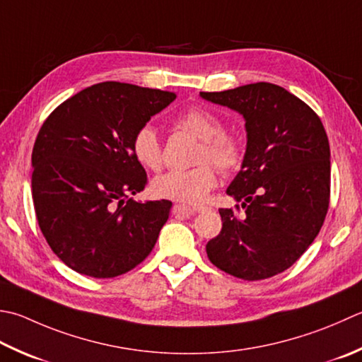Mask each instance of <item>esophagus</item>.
I'll return each mask as SVG.
<instances>
[{
	"instance_id": "obj_1",
	"label": "esophagus",
	"mask_w": 362,
	"mask_h": 362,
	"mask_svg": "<svg viewBox=\"0 0 362 362\" xmlns=\"http://www.w3.org/2000/svg\"><path fill=\"white\" fill-rule=\"evenodd\" d=\"M175 209H182V205L177 204ZM183 209H185V205H183ZM205 209H207V207H205V205H193V207H187V210L194 211V214H199V211H204Z\"/></svg>"
}]
</instances>
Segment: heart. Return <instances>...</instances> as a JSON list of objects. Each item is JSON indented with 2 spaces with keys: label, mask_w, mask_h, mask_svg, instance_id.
Returning <instances> with one entry per match:
<instances>
[{
  "label": "heart",
  "mask_w": 362,
  "mask_h": 362,
  "mask_svg": "<svg viewBox=\"0 0 362 362\" xmlns=\"http://www.w3.org/2000/svg\"><path fill=\"white\" fill-rule=\"evenodd\" d=\"M180 129L201 139L196 168L185 171H169L152 182L155 196L177 202H197L209 194L218 183L216 169L232 173L242 166L245 160V143L237 133L224 130L221 117L204 106H191L175 119ZM133 157L148 171H160L163 165V148L157 132L144 125L133 134Z\"/></svg>",
  "instance_id": "1"
}]
</instances>
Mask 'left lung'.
<instances>
[{
    "label": "left lung",
    "mask_w": 362,
    "mask_h": 362,
    "mask_svg": "<svg viewBox=\"0 0 362 362\" xmlns=\"http://www.w3.org/2000/svg\"><path fill=\"white\" fill-rule=\"evenodd\" d=\"M201 97L243 115L247 132L242 171L228 188L242 205L219 209L223 229L205 246L207 256L235 278H272L303 256L327 216V132L309 105L278 84L252 83Z\"/></svg>",
    "instance_id": "obj_1"
}]
</instances>
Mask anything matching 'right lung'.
Returning <instances> with one entry per match:
<instances>
[{"label": "right lung", "instance_id": "obj_1", "mask_svg": "<svg viewBox=\"0 0 362 362\" xmlns=\"http://www.w3.org/2000/svg\"><path fill=\"white\" fill-rule=\"evenodd\" d=\"M174 92L105 81L67 98L33 147V201L39 228L69 268L108 279L133 270L157 243L171 201L136 202L147 185L132 139Z\"/></svg>", "mask_w": 362, "mask_h": 362}]
</instances>
